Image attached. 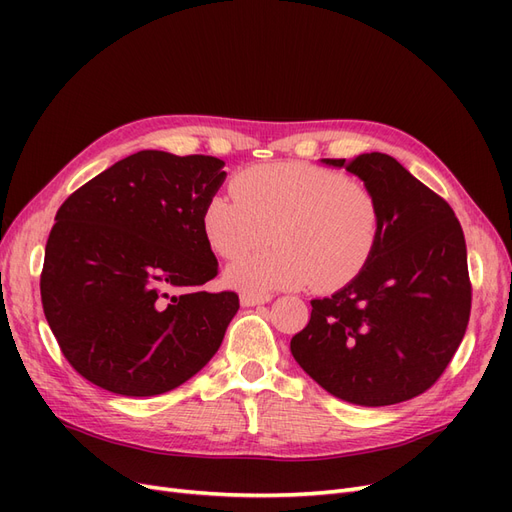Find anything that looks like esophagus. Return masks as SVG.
Wrapping results in <instances>:
<instances>
[{"instance_id": "34e87169", "label": "esophagus", "mask_w": 512, "mask_h": 512, "mask_svg": "<svg viewBox=\"0 0 512 512\" xmlns=\"http://www.w3.org/2000/svg\"><path fill=\"white\" fill-rule=\"evenodd\" d=\"M273 299V294H262V297H256V294H241V305L243 307H254V305H265Z\"/></svg>"}]
</instances>
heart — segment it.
Instances as JSON below:
<instances>
[{"label": "heart", "mask_w": 512, "mask_h": 512, "mask_svg": "<svg viewBox=\"0 0 512 512\" xmlns=\"http://www.w3.org/2000/svg\"><path fill=\"white\" fill-rule=\"evenodd\" d=\"M232 192L213 194L200 213L211 250L234 258L264 244L276 250L238 256L224 271L230 288L271 294L314 284L339 290L374 260L382 237V209L363 181L305 162H273L243 170Z\"/></svg>", "instance_id": "heart-1"}]
</instances>
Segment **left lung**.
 Returning <instances> with one entry per match:
<instances>
[{
	"instance_id": "obj_1",
	"label": "left lung",
	"mask_w": 512,
	"mask_h": 512,
	"mask_svg": "<svg viewBox=\"0 0 512 512\" xmlns=\"http://www.w3.org/2000/svg\"><path fill=\"white\" fill-rule=\"evenodd\" d=\"M322 164L346 168L376 192L382 237L352 284L312 301L290 352L327 393L356 406H393L425 393L466 335V239L451 205L386 153Z\"/></svg>"
}]
</instances>
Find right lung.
Masks as SVG:
<instances>
[{"mask_svg": "<svg viewBox=\"0 0 512 512\" xmlns=\"http://www.w3.org/2000/svg\"><path fill=\"white\" fill-rule=\"evenodd\" d=\"M224 179L218 158L145 149L59 207L40 294L83 378L126 397L162 395L218 352L239 297L200 290L218 275L200 213Z\"/></svg>", "mask_w": 512, "mask_h": 512, "instance_id": "right-lung-1", "label": "right lung"}]
</instances>
